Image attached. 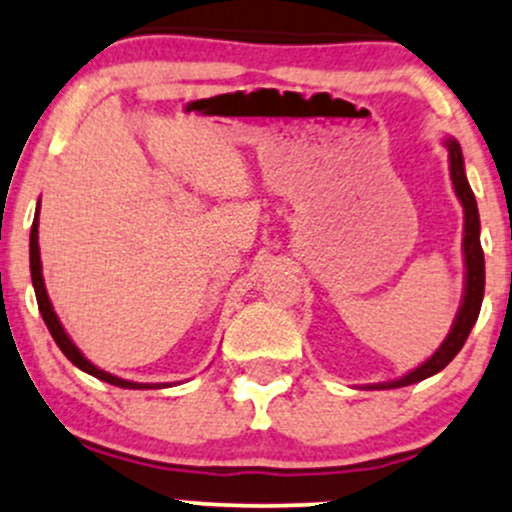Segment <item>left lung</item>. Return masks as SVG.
Instances as JSON below:
<instances>
[{
  "mask_svg": "<svg viewBox=\"0 0 512 512\" xmlns=\"http://www.w3.org/2000/svg\"><path fill=\"white\" fill-rule=\"evenodd\" d=\"M447 153H449V174H452L454 194L462 201L464 206V296L462 306H459L457 318H454L452 330L435 350V355L425 359L420 367H415L413 372L403 374L396 381H384V384H369L367 389H401V386L418 384V381L428 379V376L442 372L457 352L462 350L466 338H469L471 328H474L476 318H479L481 301H484V284H486V269H484V250H481V223H479V209H476L474 192L469 187V179L464 172V155L462 145L454 138H445Z\"/></svg>",
  "mask_w": 512,
  "mask_h": 512,
  "instance_id": "8db88e82",
  "label": "left lung"
}]
</instances>
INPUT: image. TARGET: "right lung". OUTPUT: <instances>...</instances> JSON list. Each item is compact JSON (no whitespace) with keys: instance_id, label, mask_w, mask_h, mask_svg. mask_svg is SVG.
I'll return each instance as SVG.
<instances>
[{"instance_id":"right-lung-1","label":"right lung","mask_w":512,"mask_h":512,"mask_svg":"<svg viewBox=\"0 0 512 512\" xmlns=\"http://www.w3.org/2000/svg\"><path fill=\"white\" fill-rule=\"evenodd\" d=\"M38 211H41V199H38V209H36V216H33V226H31V279H33V289H36V301H38V311H41L43 320H46L50 335H53V340L58 342V347L63 350V355L70 359L72 364H75L77 369H82V372L97 376L99 381H106V384H114V386H121V389H165V386L170 384H138V381H126L121 379V376H114L109 372H104V369L94 367L92 362H89L87 357L82 355L80 350H77L75 342L70 340V335L65 333L63 323H60L58 313L53 311V303L48 299V291H46V282H43V267H41V250H38Z\"/></svg>"}]
</instances>
